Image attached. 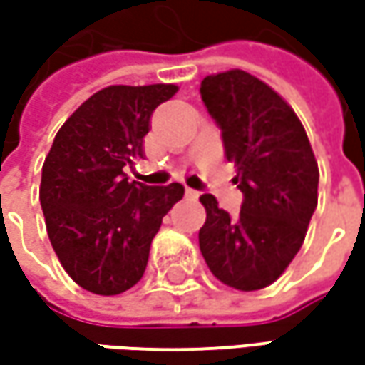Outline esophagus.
<instances>
[{
    "label": "esophagus",
    "mask_w": 365,
    "mask_h": 365,
    "mask_svg": "<svg viewBox=\"0 0 365 365\" xmlns=\"http://www.w3.org/2000/svg\"><path fill=\"white\" fill-rule=\"evenodd\" d=\"M185 192H187V197H189V199H199V192H197V190L187 189Z\"/></svg>",
    "instance_id": "1"
}]
</instances>
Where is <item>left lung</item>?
<instances>
[{"label":"left lung","mask_w":365,"mask_h":365,"mask_svg":"<svg viewBox=\"0 0 365 365\" xmlns=\"http://www.w3.org/2000/svg\"><path fill=\"white\" fill-rule=\"evenodd\" d=\"M201 97L221 128L244 203L230 217L203 195L199 247L225 287L259 290L282 276L304 242L319 199L317 158L294 109L258 77L242 68L209 75Z\"/></svg>","instance_id":"8db88e82"}]
</instances>
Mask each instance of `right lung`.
Masks as SVG:
<instances>
[{
	"label": "right lung",
	"instance_id": "obj_1",
	"mask_svg": "<svg viewBox=\"0 0 365 365\" xmlns=\"http://www.w3.org/2000/svg\"><path fill=\"white\" fill-rule=\"evenodd\" d=\"M178 87L109 85L58 130L40 180L50 244L66 274L93 294L113 297L144 276L162 217L185 187H146L123 168L142 158L150 115Z\"/></svg>",
	"mask_w": 365,
	"mask_h": 365
}]
</instances>
